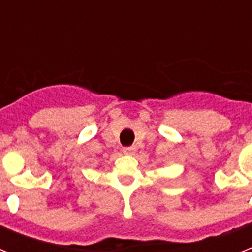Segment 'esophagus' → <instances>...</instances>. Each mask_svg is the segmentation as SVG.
I'll return each instance as SVG.
<instances>
[{
    "label": "esophagus",
    "mask_w": 252,
    "mask_h": 252,
    "mask_svg": "<svg viewBox=\"0 0 252 252\" xmlns=\"http://www.w3.org/2000/svg\"><path fill=\"white\" fill-rule=\"evenodd\" d=\"M123 152H124V154H133L136 152V148L134 146H126V148L123 149Z\"/></svg>",
    "instance_id": "34e87169"
}]
</instances>
